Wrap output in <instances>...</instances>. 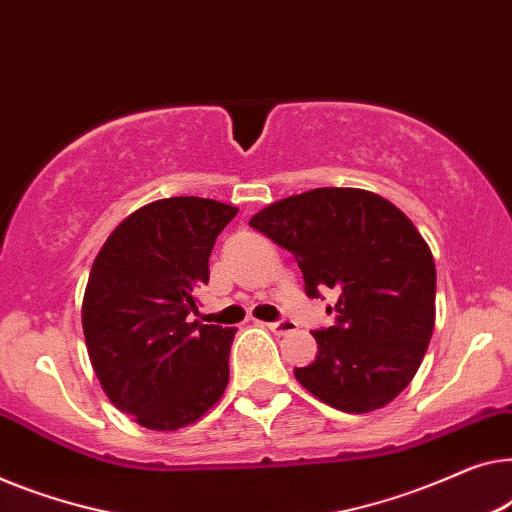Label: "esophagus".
Masks as SVG:
<instances>
[{"mask_svg": "<svg viewBox=\"0 0 512 512\" xmlns=\"http://www.w3.org/2000/svg\"><path fill=\"white\" fill-rule=\"evenodd\" d=\"M268 328L274 332V335H288V332H295V323L288 321V318H284V321L268 323Z\"/></svg>", "mask_w": 512, "mask_h": 512, "instance_id": "esophagus-1", "label": "esophagus"}]
</instances>
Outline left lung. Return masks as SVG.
<instances>
[{
  "label": "left lung",
  "instance_id": "obj_1",
  "mask_svg": "<svg viewBox=\"0 0 512 512\" xmlns=\"http://www.w3.org/2000/svg\"><path fill=\"white\" fill-rule=\"evenodd\" d=\"M249 226L291 251L309 298L335 288V325L311 332L316 360L293 374L332 409L369 413L416 376L436 318L432 251L399 207L365 189L288 196Z\"/></svg>",
  "mask_w": 512,
  "mask_h": 512
}]
</instances>
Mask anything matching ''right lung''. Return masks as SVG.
Listing matches in <instances>:
<instances>
[{
  "instance_id": "obj_1",
  "label": "right lung",
  "mask_w": 512,
  "mask_h": 512,
  "mask_svg": "<svg viewBox=\"0 0 512 512\" xmlns=\"http://www.w3.org/2000/svg\"><path fill=\"white\" fill-rule=\"evenodd\" d=\"M235 214L210 198H161L129 214L94 258L87 353L110 402L147 429L187 427L224 395L235 328L189 323V314L210 279L214 240Z\"/></svg>"
}]
</instances>
